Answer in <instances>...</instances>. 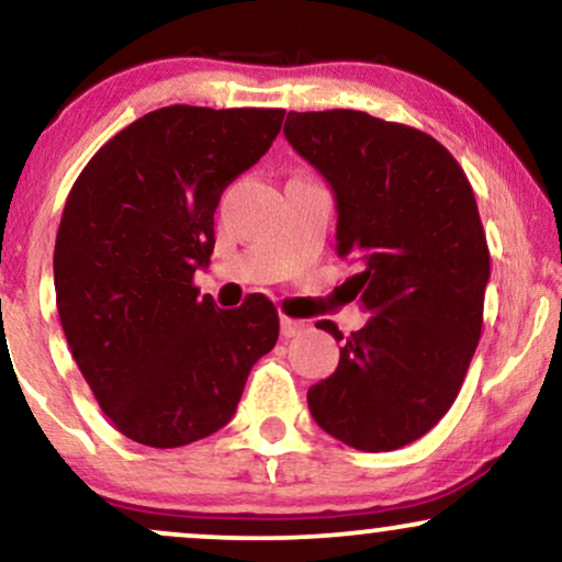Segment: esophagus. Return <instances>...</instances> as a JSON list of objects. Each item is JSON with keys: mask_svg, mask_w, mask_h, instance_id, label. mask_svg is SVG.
<instances>
[{"mask_svg": "<svg viewBox=\"0 0 562 562\" xmlns=\"http://www.w3.org/2000/svg\"><path fill=\"white\" fill-rule=\"evenodd\" d=\"M280 329H282V337H295L306 329V322L293 319V316H280Z\"/></svg>", "mask_w": 562, "mask_h": 562, "instance_id": "esophagus-1", "label": "esophagus"}]
</instances>
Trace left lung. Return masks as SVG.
Masks as SVG:
<instances>
[{"mask_svg":"<svg viewBox=\"0 0 562 562\" xmlns=\"http://www.w3.org/2000/svg\"><path fill=\"white\" fill-rule=\"evenodd\" d=\"M285 138L333 186L337 256L369 322L308 390L314 422L363 452L424 437L456 403L482 337L490 248L471 182L439 140L356 110L290 112Z\"/></svg>","mask_w":562,"mask_h":562,"instance_id":"1","label":"left lung"}]
</instances>
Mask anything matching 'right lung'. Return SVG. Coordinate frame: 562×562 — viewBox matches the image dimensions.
Here are the masks:
<instances>
[{"label":"right lung","instance_id":"right-lung-1","mask_svg":"<svg viewBox=\"0 0 562 562\" xmlns=\"http://www.w3.org/2000/svg\"><path fill=\"white\" fill-rule=\"evenodd\" d=\"M282 117L161 106L106 140L67 195L54 243L59 322L101 411L133 442L214 435L274 348L272 301L216 308L193 274L214 251L222 191L267 154Z\"/></svg>","mask_w":562,"mask_h":562}]
</instances>
